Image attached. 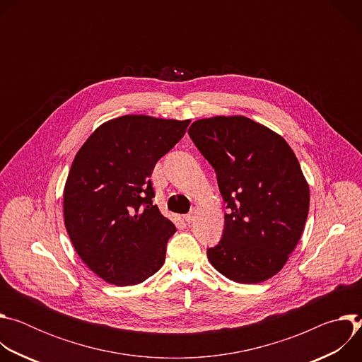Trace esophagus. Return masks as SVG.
I'll return each instance as SVG.
<instances>
[{"mask_svg":"<svg viewBox=\"0 0 362 362\" xmlns=\"http://www.w3.org/2000/svg\"><path fill=\"white\" fill-rule=\"evenodd\" d=\"M185 221H186L187 223H192V222L194 221V214H193V212H189L187 215H185Z\"/></svg>","mask_w":362,"mask_h":362,"instance_id":"esophagus-1","label":"esophagus"}]
</instances>
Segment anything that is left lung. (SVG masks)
<instances>
[{
  "label": "left lung",
  "instance_id": "1",
  "mask_svg": "<svg viewBox=\"0 0 362 362\" xmlns=\"http://www.w3.org/2000/svg\"><path fill=\"white\" fill-rule=\"evenodd\" d=\"M189 136L216 172L228 214L211 264L239 284L276 275L300 239L309 187L289 144L243 116L194 122Z\"/></svg>",
  "mask_w": 362,
  "mask_h": 362
}]
</instances>
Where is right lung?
I'll return each mask as SVG.
<instances>
[{"mask_svg": "<svg viewBox=\"0 0 362 362\" xmlns=\"http://www.w3.org/2000/svg\"><path fill=\"white\" fill-rule=\"evenodd\" d=\"M189 120L123 116L81 146L64 187V223L81 261L117 286L158 272L176 232L150 180L158 160L183 137Z\"/></svg>", "mask_w": 362, "mask_h": 362, "instance_id": "1", "label": "right lung"}]
</instances>
